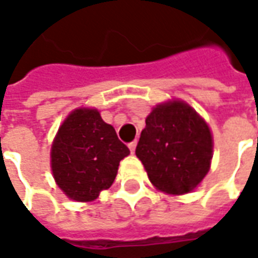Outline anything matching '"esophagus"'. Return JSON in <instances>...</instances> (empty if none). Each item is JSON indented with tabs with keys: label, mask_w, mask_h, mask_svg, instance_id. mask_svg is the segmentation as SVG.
<instances>
[{
	"label": "esophagus",
	"mask_w": 258,
	"mask_h": 258,
	"mask_svg": "<svg viewBox=\"0 0 258 258\" xmlns=\"http://www.w3.org/2000/svg\"><path fill=\"white\" fill-rule=\"evenodd\" d=\"M128 148H130V151H131V153H134L135 148H137V141H133L131 144H128Z\"/></svg>",
	"instance_id": "esophagus-1"
}]
</instances>
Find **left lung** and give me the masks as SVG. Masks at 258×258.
Segmentation results:
<instances>
[{
    "label": "left lung",
    "instance_id": "obj_1",
    "mask_svg": "<svg viewBox=\"0 0 258 258\" xmlns=\"http://www.w3.org/2000/svg\"><path fill=\"white\" fill-rule=\"evenodd\" d=\"M135 155L151 184L181 196L196 189L210 171L213 134L199 113L182 99L157 103L148 114Z\"/></svg>",
    "mask_w": 258,
    "mask_h": 258
}]
</instances>
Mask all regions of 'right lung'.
<instances>
[{
	"label": "right lung",
	"mask_w": 258,
	"mask_h": 258,
	"mask_svg": "<svg viewBox=\"0 0 258 258\" xmlns=\"http://www.w3.org/2000/svg\"><path fill=\"white\" fill-rule=\"evenodd\" d=\"M130 149L95 107H77L64 118L51 145L53 179L69 199L92 202L109 189Z\"/></svg>",
	"instance_id": "1"
}]
</instances>
